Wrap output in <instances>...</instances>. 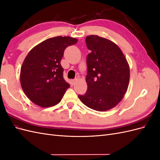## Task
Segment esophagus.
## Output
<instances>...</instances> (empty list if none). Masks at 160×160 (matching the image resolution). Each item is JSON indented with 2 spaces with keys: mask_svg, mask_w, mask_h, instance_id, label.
I'll use <instances>...</instances> for the list:
<instances>
[{
  "mask_svg": "<svg viewBox=\"0 0 160 160\" xmlns=\"http://www.w3.org/2000/svg\"><path fill=\"white\" fill-rule=\"evenodd\" d=\"M71 82H72V84L74 85L75 83V82H76V79H72Z\"/></svg>",
  "mask_w": 160,
  "mask_h": 160,
  "instance_id": "obj_1",
  "label": "esophagus"
}]
</instances>
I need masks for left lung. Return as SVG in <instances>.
I'll return each instance as SVG.
<instances>
[{
  "label": "left lung",
  "mask_w": 160,
  "mask_h": 160,
  "mask_svg": "<svg viewBox=\"0 0 160 160\" xmlns=\"http://www.w3.org/2000/svg\"><path fill=\"white\" fill-rule=\"evenodd\" d=\"M85 41L91 51L87 57L88 90L78 97L82 103L92 109H111L122 101L128 90L129 64L120 48L111 41L89 35Z\"/></svg>",
  "instance_id": "8db88e82"
}]
</instances>
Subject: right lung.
Returning <instances> with one entry per match:
<instances>
[{
	"mask_svg": "<svg viewBox=\"0 0 160 160\" xmlns=\"http://www.w3.org/2000/svg\"><path fill=\"white\" fill-rule=\"evenodd\" d=\"M78 41L70 37L48 38L33 47L24 60L20 81L24 93L42 108L59 103L70 85L63 78L61 60L67 47Z\"/></svg>",
	"mask_w": 160,
	"mask_h": 160,
	"instance_id": "obj_1",
	"label": "right lung"
}]
</instances>
